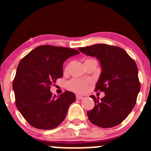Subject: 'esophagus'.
<instances>
[{"label":"esophagus","mask_w":151,"mask_h":151,"mask_svg":"<svg viewBox=\"0 0 151 151\" xmlns=\"http://www.w3.org/2000/svg\"><path fill=\"white\" fill-rule=\"evenodd\" d=\"M83 98H84L83 96L78 95V94H77V95H76V99L77 100H82V99H83Z\"/></svg>","instance_id":"esophagus-1"}]
</instances>
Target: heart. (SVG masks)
Masks as SVG:
<instances>
[{
	"instance_id": "obj_1",
	"label": "heart",
	"mask_w": 151,
	"mask_h": 151,
	"mask_svg": "<svg viewBox=\"0 0 151 151\" xmlns=\"http://www.w3.org/2000/svg\"><path fill=\"white\" fill-rule=\"evenodd\" d=\"M88 82V80L74 78L68 82L67 86L68 88L73 91L77 92V93H83L87 89Z\"/></svg>"
}]
</instances>
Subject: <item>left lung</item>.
<instances>
[{
	"mask_svg": "<svg viewBox=\"0 0 151 151\" xmlns=\"http://www.w3.org/2000/svg\"><path fill=\"white\" fill-rule=\"evenodd\" d=\"M86 55L100 60L102 72L95 86L96 91L105 96L99 100L90 97L94 106L87 112L89 120L101 128H111L120 124L129 116L136 104L141 88L138 67L134 60L117 46L97 44L78 47Z\"/></svg>",
	"mask_w": 151,
	"mask_h": 151,
	"instance_id": "left-lung-1",
	"label": "left lung"
}]
</instances>
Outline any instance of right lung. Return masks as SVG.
<instances>
[{"label": "right lung", "mask_w": 151, "mask_h": 151, "mask_svg": "<svg viewBox=\"0 0 151 151\" xmlns=\"http://www.w3.org/2000/svg\"><path fill=\"white\" fill-rule=\"evenodd\" d=\"M78 54L75 49L41 45L21 60L13 89L16 106L29 125L50 130L66 118L68 108L76 101V96L68 91L59 97L53 95L50 86L63 76L64 61Z\"/></svg>", "instance_id": "1"}]
</instances>
